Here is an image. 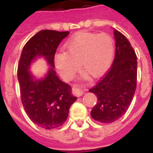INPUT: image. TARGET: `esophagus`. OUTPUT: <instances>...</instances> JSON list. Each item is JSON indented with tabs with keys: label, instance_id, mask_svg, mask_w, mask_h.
Masks as SVG:
<instances>
[{
	"label": "esophagus",
	"instance_id": "34e87169",
	"mask_svg": "<svg viewBox=\"0 0 153 153\" xmlns=\"http://www.w3.org/2000/svg\"><path fill=\"white\" fill-rule=\"evenodd\" d=\"M72 91H73L74 95H76L77 97H80V96H82L84 94L83 90H82L80 88H73Z\"/></svg>",
	"mask_w": 153,
	"mask_h": 153
}]
</instances>
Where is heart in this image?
<instances>
[{"label": "heart", "mask_w": 153, "mask_h": 153, "mask_svg": "<svg viewBox=\"0 0 153 153\" xmlns=\"http://www.w3.org/2000/svg\"><path fill=\"white\" fill-rule=\"evenodd\" d=\"M65 51H58L54 62L60 75L66 80L74 77L82 67L93 77H99L111 66L115 52V44L106 33L80 32L65 44Z\"/></svg>", "instance_id": "b5f03b06"}]
</instances>
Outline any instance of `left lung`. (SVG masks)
Here are the masks:
<instances>
[{
	"label": "left lung",
	"instance_id": "left-lung-1",
	"mask_svg": "<svg viewBox=\"0 0 153 153\" xmlns=\"http://www.w3.org/2000/svg\"><path fill=\"white\" fill-rule=\"evenodd\" d=\"M116 54L113 65L102 79L89 91L98 98L91 117L101 123H112L127 111L135 94L137 58L128 39L114 29Z\"/></svg>",
	"mask_w": 153,
	"mask_h": 153
}]
</instances>
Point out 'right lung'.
<instances>
[{
    "mask_svg": "<svg viewBox=\"0 0 153 153\" xmlns=\"http://www.w3.org/2000/svg\"><path fill=\"white\" fill-rule=\"evenodd\" d=\"M69 32L42 30L24 47L18 64L17 78L23 106L31 121L40 128L53 129L63 125L70 107L77 98L71 86L57 76L54 57L60 42ZM39 57L49 64L47 74L39 79L30 71V65Z\"/></svg>",
    "mask_w": 153,
    "mask_h": 153,
    "instance_id": "add662e5",
    "label": "right lung"
}]
</instances>
